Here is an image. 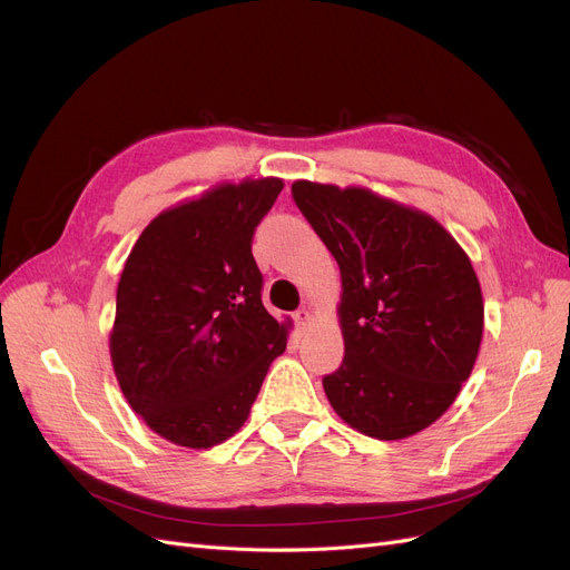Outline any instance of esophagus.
Instances as JSON below:
<instances>
[{
  "mask_svg": "<svg viewBox=\"0 0 570 570\" xmlns=\"http://www.w3.org/2000/svg\"><path fill=\"white\" fill-rule=\"evenodd\" d=\"M308 323H312V314H308V308H299L295 314V325H297V333L304 335L308 331Z\"/></svg>",
  "mask_w": 570,
  "mask_h": 570,
  "instance_id": "1",
  "label": "esophagus"
}]
</instances>
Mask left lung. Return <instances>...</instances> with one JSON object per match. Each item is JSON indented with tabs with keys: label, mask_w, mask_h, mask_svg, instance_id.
<instances>
[{
	"label": "left lung",
	"mask_w": 570,
	"mask_h": 570,
	"mask_svg": "<svg viewBox=\"0 0 570 570\" xmlns=\"http://www.w3.org/2000/svg\"><path fill=\"white\" fill-rule=\"evenodd\" d=\"M342 275L344 358L323 375L337 416L402 440L438 421L469 381L482 295L469 256L438 220L368 189L292 185Z\"/></svg>",
	"instance_id": "8db88e82"
}]
</instances>
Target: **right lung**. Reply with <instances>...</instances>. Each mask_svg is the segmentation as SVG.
<instances>
[{
	"instance_id": "add662e5",
	"label": "right lung",
	"mask_w": 570,
	"mask_h": 570,
	"mask_svg": "<svg viewBox=\"0 0 570 570\" xmlns=\"http://www.w3.org/2000/svg\"><path fill=\"white\" fill-rule=\"evenodd\" d=\"M283 180L220 185L154 218L116 289L111 361L128 404L180 446L206 450L249 416L287 325L262 302L252 256Z\"/></svg>"
}]
</instances>
